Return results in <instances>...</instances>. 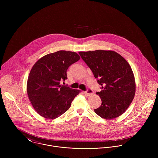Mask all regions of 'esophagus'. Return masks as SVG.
Wrapping results in <instances>:
<instances>
[{"mask_svg": "<svg viewBox=\"0 0 158 158\" xmlns=\"http://www.w3.org/2000/svg\"><path fill=\"white\" fill-rule=\"evenodd\" d=\"M93 94V91L91 90L90 89H88L87 91H86V92H85V94L86 95H87V96H89V95H92Z\"/></svg>", "mask_w": 158, "mask_h": 158, "instance_id": "34e87169", "label": "esophagus"}]
</instances>
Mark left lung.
Returning <instances> with one entry per match:
<instances>
[{
    "label": "left lung",
    "mask_w": 158,
    "mask_h": 158,
    "mask_svg": "<svg viewBox=\"0 0 158 158\" xmlns=\"http://www.w3.org/2000/svg\"><path fill=\"white\" fill-rule=\"evenodd\" d=\"M103 90L97 92L101 106L94 110L102 118L112 119L125 112L135 95V76L127 60L112 50L79 52Z\"/></svg>",
    "instance_id": "8db88e82"
}]
</instances>
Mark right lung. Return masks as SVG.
Returning <instances> with one entry per match:
<instances>
[{
  "label": "right lung",
  "instance_id": "add662e5",
  "mask_svg": "<svg viewBox=\"0 0 158 158\" xmlns=\"http://www.w3.org/2000/svg\"><path fill=\"white\" fill-rule=\"evenodd\" d=\"M74 52L60 50L38 60L28 75L27 91L35 110L42 117L56 118L67 111L79 90L60 85L67 79L69 67L78 61Z\"/></svg>",
  "mask_w": 158,
  "mask_h": 158
}]
</instances>
